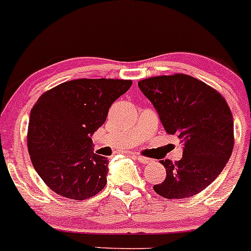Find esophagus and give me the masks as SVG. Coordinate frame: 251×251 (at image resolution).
<instances>
[{
    "label": "esophagus",
    "instance_id": "obj_1",
    "mask_svg": "<svg viewBox=\"0 0 251 251\" xmlns=\"http://www.w3.org/2000/svg\"><path fill=\"white\" fill-rule=\"evenodd\" d=\"M133 157H135L136 159L138 160V162L143 163V164H148V163H151V159H150V158H146V157H143V155H140V154H133Z\"/></svg>",
    "mask_w": 251,
    "mask_h": 251
}]
</instances>
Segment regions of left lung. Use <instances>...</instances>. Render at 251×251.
I'll use <instances>...</instances> for the list:
<instances>
[{
	"mask_svg": "<svg viewBox=\"0 0 251 251\" xmlns=\"http://www.w3.org/2000/svg\"><path fill=\"white\" fill-rule=\"evenodd\" d=\"M169 135L184 143L182 158L164 165V181L153 186L165 199L190 198L215 181L229 160L234 146V124L225 98L187 75L158 76L138 82Z\"/></svg>",
	"mask_w": 251,
	"mask_h": 251,
	"instance_id": "left-lung-1",
	"label": "left lung"
}]
</instances>
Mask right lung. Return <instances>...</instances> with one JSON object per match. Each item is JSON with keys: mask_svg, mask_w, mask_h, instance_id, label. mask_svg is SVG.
Returning a JSON list of instances; mask_svg holds the SVG:
<instances>
[{"mask_svg": "<svg viewBox=\"0 0 251 251\" xmlns=\"http://www.w3.org/2000/svg\"><path fill=\"white\" fill-rule=\"evenodd\" d=\"M131 84L127 79H74L38 99L29 119V154L39 176L57 195L86 200L104 189L109 162L94 153L92 136Z\"/></svg>", "mask_w": 251, "mask_h": 251, "instance_id": "1", "label": "right lung"}]
</instances>
